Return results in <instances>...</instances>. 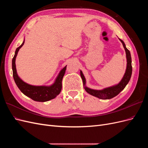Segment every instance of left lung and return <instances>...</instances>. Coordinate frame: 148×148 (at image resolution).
Here are the masks:
<instances>
[{
	"label": "left lung",
	"mask_w": 148,
	"mask_h": 148,
	"mask_svg": "<svg viewBox=\"0 0 148 148\" xmlns=\"http://www.w3.org/2000/svg\"><path fill=\"white\" fill-rule=\"evenodd\" d=\"M120 39V41L122 42L123 46L125 50V52H126V57H127V69L125 71V75L123 76V78L121 80L120 82L115 85L113 86H110L109 88H106L102 89V90H95V89H92L86 87L85 86L86 84V79L84 77V75L82 73V71H80V75L83 80V85L84 86V89L86 91L89 93V95H91L93 96H95L96 97L99 98L101 99H112V98L114 97L122 91L123 89L127 86V84L128 83L130 79L132 77V57L130 52L129 50H128L127 48L125 46V44L124 42L122 39Z\"/></svg>",
	"instance_id": "8db88e82"
}]
</instances>
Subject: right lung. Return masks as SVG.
<instances>
[{"mask_svg": "<svg viewBox=\"0 0 148 148\" xmlns=\"http://www.w3.org/2000/svg\"><path fill=\"white\" fill-rule=\"evenodd\" d=\"M24 43L25 41H23L20 46L17 47L15 52L14 57L12 59L13 77L16 86L25 96L30 97L31 99L35 101L46 102L53 99L57 95H59L62 90V82L65 73L66 65L60 71L54 83L52 84L51 86H33V85H30L24 82L18 76L15 65V59L18 52L20 50V49L23 46Z\"/></svg>", "mask_w": 148, "mask_h": 148, "instance_id": "obj_1", "label": "right lung"}]
</instances>
